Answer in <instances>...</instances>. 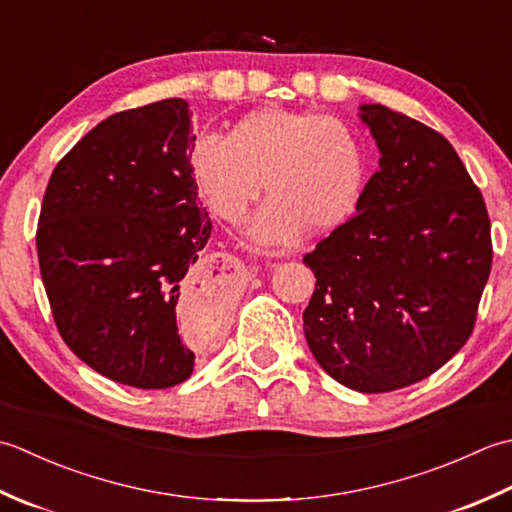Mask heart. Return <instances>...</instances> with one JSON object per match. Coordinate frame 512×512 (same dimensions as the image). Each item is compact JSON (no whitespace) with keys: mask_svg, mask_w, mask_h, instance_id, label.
<instances>
[{"mask_svg":"<svg viewBox=\"0 0 512 512\" xmlns=\"http://www.w3.org/2000/svg\"><path fill=\"white\" fill-rule=\"evenodd\" d=\"M187 170L205 205L232 225L263 183L269 201L245 227L258 247H287L305 229L325 234L347 223L367 183V159L349 123L278 106L243 114L225 139H194Z\"/></svg>","mask_w":512,"mask_h":512,"instance_id":"b5f03b06","label":"heart"}]
</instances>
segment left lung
Returning a JSON list of instances; mask_svg holds the SVG:
<instances>
[{
  "label": "left lung",
  "mask_w": 512,
  "mask_h": 512,
  "mask_svg": "<svg viewBox=\"0 0 512 512\" xmlns=\"http://www.w3.org/2000/svg\"><path fill=\"white\" fill-rule=\"evenodd\" d=\"M358 110L380 170L358 214L302 258L316 276L302 327L333 380L387 393L429 378L471 338L493 245L482 192L453 145L380 103Z\"/></svg>",
  "instance_id": "1"
}]
</instances>
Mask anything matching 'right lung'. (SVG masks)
Instances as JSON below:
<instances>
[{
  "instance_id": "add662e5",
  "label": "right lung",
  "mask_w": 512,
  "mask_h": 512,
  "mask_svg": "<svg viewBox=\"0 0 512 512\" xmlns=\"http://www.w3.org/2000/svg\"><path fill=\"white\" fill-rule=\"evenodd\" d=\"M190 117L187 101L163 99L101 121L57 163L39 214V269L61 338L90 369L137 389L190 378L181 322L214 338L232 298L225 274L205 278L198 265L212 221L187 170Z\"/></svg>"
}]
</instances>
